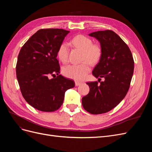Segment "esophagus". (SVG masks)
Instances as JSON below:
<instances>
[{
	"mask_svg": "<svg viewBox=\"0 0 152 152\" xmlns=\"http://www.w3.org/2000/svg\"><path fill=\"white\" fill-rule=\"evenodd\" d=\"M75 86H80L81 84H82V82H78V81H75Z\"/></svg>",
	"mask_w": 152,
	"mask_h": 152,
	"instance_id": "34e87169",
	"label": "esophagus"
}]
</instances>
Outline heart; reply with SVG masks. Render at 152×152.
I'll return each instance as SVG.
<instances>
[{
    "instance_id": "heart-1",
    "label": "heart",
    "mask_w": 152,
    "mask_h": 152,
    "mask_svg": "<svg viewBox=\"0 0 152 152\" xmlns=\"http://www.w3.org/2000/svg\"><path fill=\"white\" fill-rule=\"evenodd\" d=\"M74 46L83 51L82 61H84L78 65H70L63 69L65 76L76 80L84 79L91 70V65L99 62L102 56V48L99 44H93L88 37L83 35H77L71 40ZM58 56L61 62L66 63L68 60L69 47L67 43L63 42L58 49Z\"/></svg>"
}]
</instances>
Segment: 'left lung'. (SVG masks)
<instances>
[{"label": "left lung", "instance_id": "left-lung-1", "mask_svg": "<svg viewBox=\"0 0 152 152\" xmlns=\"http://www.w3.org/2000/svg\"><path fill=\"white\" fill-rule=\"evenodd\" d=\"M89 36L97 39L102 48V58L92 73L98 82L101 78L104 80L87 82L90 91L82 103L89 113L102 114L115 107L127 94L134 62L127 45L112 30L95 31Z\"/></svg>", "mask_w": 152, "mask_h": 152}]
</instances>
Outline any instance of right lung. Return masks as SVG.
I'll use <instances>...</instances> for the list:
<instances>
[{"mask_svg": "<svg viewBox=\"0 0 152 152\" xmlns=\"http://www.w3.org/2000/svg\"><path fill=\"white\" fill-rule=\"evenodd\" d=\"M69 31L40 29L23 45L16 63V77L21 94L31 107L42 112H54L61 107L65 91L75 82L59 75L57 59L59 45ZM56 74V78L49 77Z\"/></svg>", "mask_w": 152, "mask_h": 152, "instance_id": "1", "label": "right lung"}]
</instances>
